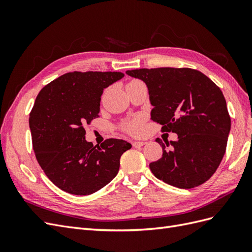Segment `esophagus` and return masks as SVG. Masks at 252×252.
Returning <instances> with one entry per match:
<instances>
[{
	"mask_svg": "<svg viewBox=\"0 0 252 252\" xmlns=\"http://www.w3.org/2000/svg\"><path fill=\"white\" fill-rule=\"evenodd\" d=\"M145 144H146V142H143V141H139V142H133V143H132L133 147H142V146H144Z\"/></svg>",
	"mask_w": 252,
	"mask_h": 252,
	"instance_id": "34e87169",
	"label": "esophagus"
}]
</instances>
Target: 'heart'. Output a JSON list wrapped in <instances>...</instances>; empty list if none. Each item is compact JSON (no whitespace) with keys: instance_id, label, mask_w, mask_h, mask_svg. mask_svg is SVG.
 I'll return each mask as SVG.
<instances>
[{"instance_id":"heart-1","label":"heart","mask_w":252,"mask_h":252,"mask_svg":"<svg viewBox=\"0 0 252 252\" xmlns=\"http://www.w3.org/2000/svg\"><path fill=\"white\" fill-rule=\"evenodd\" d=\"M138 82H141V81L133 80L131 82H129L128 84H133V83H138ZM123 129L129 134H132V135L140 134L143 130V121L141 118H136L131 121H128L124 124Z\"/></svg>"}]
</instances>
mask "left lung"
I'll list each match as a JSON object with an SVG mask.
<instances>
[{
    "mask_svg": "<svg viewBox=\"0 0 252 252\" xmlns=\"http://www.w3.org/2000/svg\"><path fill=\"white\" fill-rule=\"evenodd\" d=\"M126 73L147 85L151 120L162 125V131L178 134L177 141L156 140L163 156L149 164L151 172L183 189L208 181L225 155L231 126L220 89L191 68H142Z\"/></svg>",
    "mask_w": 252,
    "mask_h": 252,
    "instance_id": "obj_1",
    "label": "left lung"
}]
</instances>
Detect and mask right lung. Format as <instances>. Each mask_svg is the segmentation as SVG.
<instances>
[{"mask_svg": "<svg viewBox=\"0 0 252 252\" xmlns=\"http://www.w3.org/2000/svg\"><path fill=\"white\" fill-rule=\"evenodd\" d=\"M122 72L73 71L50 82L37 94L29 127L37 163L60 189L75 195L100 190L118 174L121 156L131 144L118 139L94 146L85 126L98 118L103 90Z\"/></svg>", "mask_w": 252, "mask_h": 252, "instance_id": "obj_1", "label": "right lung"}]
</instances>
